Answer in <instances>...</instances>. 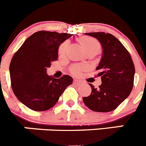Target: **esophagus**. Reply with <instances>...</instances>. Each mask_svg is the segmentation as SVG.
<instances>
[{
    "mask_svg": "<svg viewBox=\"0 0 146 146\" xmlns=\"http://www.w3.org/2000/svg\"><path fill=\"white\" fill-rule=\"evenodd\" d=\"M74 83L76 85H80L81 83H82V82L78 80H74Z\"/></svg>",
    "mask_w": 146,
    "mask_h": 146,
    "instance_id": "1",
    "label": "esophagus"
}]
</instances>
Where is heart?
<instances>
[{
  "label": "heart",
  "instance_id": "heart-1",
  "mask_svg": "<svg viewBox=\"0 0 146 146\" xmlns=\"http://www.w3.org/2000/svg\"><path fill=\"white\" fill-rule=\"evenodd\" d=\"M79 42L87 52H89V51H91V50H96V51H99V50H100V47H100L99 43L98 42L97 40L92 38V37L82 36L80 38ZM67 47H68V43L67 42H64V43L62 44L60 46V47H59V55H64L66 53V52ZM84 69L85 67L83 66L75 65L72 67L71 71H72L73 74H79Z\"/></svg>",
  "mask_w": 146,
  "mask_h": 146
}]
</instances>
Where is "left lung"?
<instances>
[{
    "mask_svg": "<svg viewBox=\"0 0 146 146\" xmlns=\"http://www.w3.org/2000/svg\"><path fill=\"white\" fill-rule=\"evenodd\" d=\"M86 34L97 38L102 47V56L96 67L102 83L98 88L89 85L91 94L82 100L93 111H113L129 96L132 90L135 73L134 63L128 50L113 35L104 32Z\"/></svg>",
    "mask_w": 146,
    "mask_h": 146,
    "instance_id": "8db88e82",
    "label": "left lung"
}]
</instances>
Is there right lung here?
Returning a JSON list of instances; mask_svg holds the SVG:
<instances>
[{"instance_id":"obj_1","label":"right lung","mask_w":146,"mask_h":146,"mask_svg":"<svg viewBox=\"0 0 146 146\" xmlns=\"http://www.w3.org/2000/svg\"><path fill=\"white\" fill-rule=\"evenodd\" d=\"M72 34L40 31L28 37L13 55L9 66L13 92L19 101L35 111L52 108L72 77L55 79L47 74L51 62L58 60L60 44Z\"/></svg>"}]
</instances>
